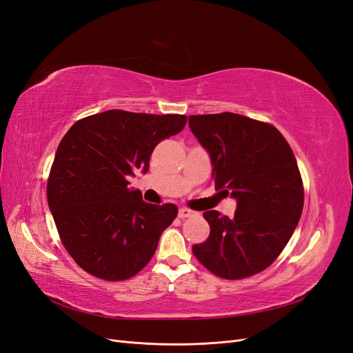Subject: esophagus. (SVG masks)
I'll return each mask as SVG.
<instances>
[{
	"label": "esophagus",
	"instance_id": "1",
	"mask_svg": "<svg viewBox=\"0 0 353 353\" xmlns=\"http://www.w3.org/2000/svg\"><path fill=\"white\" fill-rule=\"evenodd\" d=\"M193 215H194V212L187 209V208H181L179 212H178V216L181 219H185V218H190V216H193Z\"/></svg>",
	"mask_w": 353,
	"mask_h": 353
}]
</instances>
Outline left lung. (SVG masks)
<instances>
[{"mask_svg":"<svg viewBox=\"0 0 353 353\" xmlns=\"http://www.w3.org/2000/svg\"><path fill=\"white\" fill-rule=\"evenodd\" d=\"M188 125L210 156L215 188L237 200L231 218L203 213L210 234L193 253L221 279L258 274L279 258L302 215L303 183L292 148L275 126L236 113L194 114Z\"/></svg>","mask_w":353,"mask_h":353,"instance_id":"1","label":"left lung"}]
</instances>
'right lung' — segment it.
Listing matches in <instances>:
<instances>
[{
	"label": "right lung",
	"instance_id": "add662e5",
	"mask_svg": "<svg viewBox=\"0 0 353 353\" xmlns=\"http://www.w3.org/2000/svg\"><path fill=\"white\" fill-rule=\"evenodd\" d=\"M185 123L184 114L108 110L74 122L63 137L47 200L63 245L83 271L122 281L150 262L178 208L145 203L128 179L145 174L154 147Z\"/></svg>",
	"mask_w": 353,
	"mask_h": 353
}]
</instances>
